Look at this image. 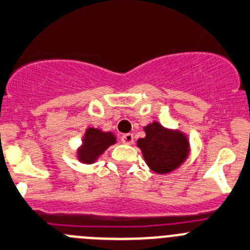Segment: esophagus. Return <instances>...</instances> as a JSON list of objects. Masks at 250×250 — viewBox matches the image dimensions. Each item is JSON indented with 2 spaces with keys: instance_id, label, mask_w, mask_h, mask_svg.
<instances>
[{
  "instance_id": "obj_1",
  "label": "esophagus",
  "mask_w": 250,
  "mask_h": 250,
  "mask_svg": "<svg viewBox=\"0 0 250 250\" xmlns=\"http://www.w3.org/2000/svg\"><path fill=\"white\" fill-rule=\"evenodd\" d=\"M121 141H123L124 144L131 145L132 142H134V135H132V134L123 135V136H121Z\"/></svg>"
}]
</instances>
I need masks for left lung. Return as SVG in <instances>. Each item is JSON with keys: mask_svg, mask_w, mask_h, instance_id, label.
<instances>
[{"mask_svg": "<svg viewBox=\"0 0 250 250\" xmlns=\"http://www.w3.org/2000/svg\"><path fill=\"white\" fill-rule=\"evenodd\" d=\"M146 136L137 140L145 162L152 172L168 174L174 172L190 154L189 139L183 131L165 127L158 121L144 126Z\"/></svg>", "mask_w": 250, "mask_h": 250, "instance_id": "obj_1", "label": "left lung"}]
</instances>
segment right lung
Listing matches in <instances>:
<instances>
[{
	"label": "right lung",
	"instance_id": "add662e5",
	"mask_svg": "<svg viewBox=\"0 0 250 250\" xmlns=\"http://www.w3.org/2000/svg\"><path fill=\"white\" fill-rule=\"evenodd\" d=\"M116 144L113 131H103L98 127H88L83 135L82 144L77 148L76 157L81 163L93 165L111 145Z\"/></svg>",
	"mask_w": 250,
	"mask_h": 250
}]
</instances>
